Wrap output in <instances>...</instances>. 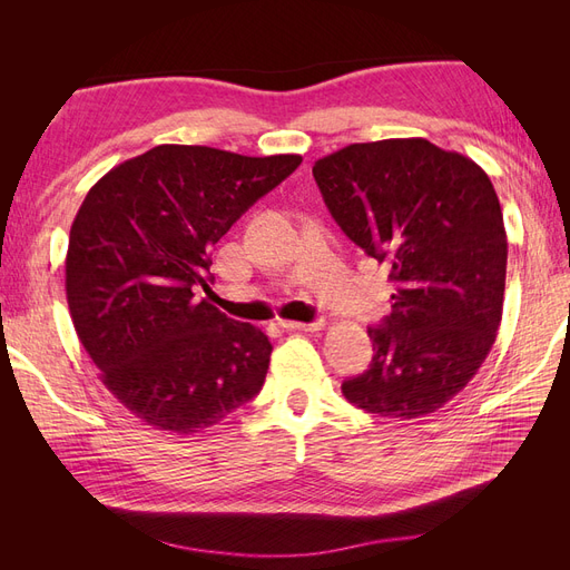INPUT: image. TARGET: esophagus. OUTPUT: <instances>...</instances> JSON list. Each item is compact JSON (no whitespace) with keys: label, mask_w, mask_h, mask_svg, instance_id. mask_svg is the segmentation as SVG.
I'll list each match as a JSON object with an SVG mask.
<instances>
[{"label":"esophagus","mask_w":570,"mask_h":570,"mask_svg":"<svg viewBox=\"0 0 570 570\" xmlns=\"http://www.w3.org/2000/svg\"><path fill=\"white\" fill-rule=\"evenodd\" d=\"M285 331H302V333H314L321 331L323 321H312V323H302V321H281Z\"/></svg>","instance_id":"1"}]
</instances>
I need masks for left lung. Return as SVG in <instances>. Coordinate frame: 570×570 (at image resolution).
I'll return each instance as SVG.
<instances>
[{"mask_svg": "<svg viewBox=\"0 0 570 570\" xmlns=\"http://www.w3.org/2000/svg\"><path fill=\"white\" fill-rule=\"evenodd\" d=\"M314 178L394 287L392 314L368 327L371 366L342 394L383 419L428 416L469 385L502 323L509 249L494 187L423 137L350 145L318 159Z\"/></svg>", "mask_w": 570, "mask_h": 570, "instance_id": "8db88e82", "label": "left lung"}]
</instances>
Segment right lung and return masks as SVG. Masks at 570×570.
<instances>
[{"instance_id":"obj_1","label":"right lung","mask_w":570,"mask_h":570,"mask_svg":"<svg viewBox=\"0 0 570 570\" xmlns=\"http://www.w3.org/2000/svg\"><path fill=\"white\" fill-rule=\"evenodd\" d=\"M299 164V154L159 145L111 168L80 204L68 308L101 383L147 425L193 435L262 390L268 337L195 292L214 283L212 247Z\"/></svg>"}]
</instances>
